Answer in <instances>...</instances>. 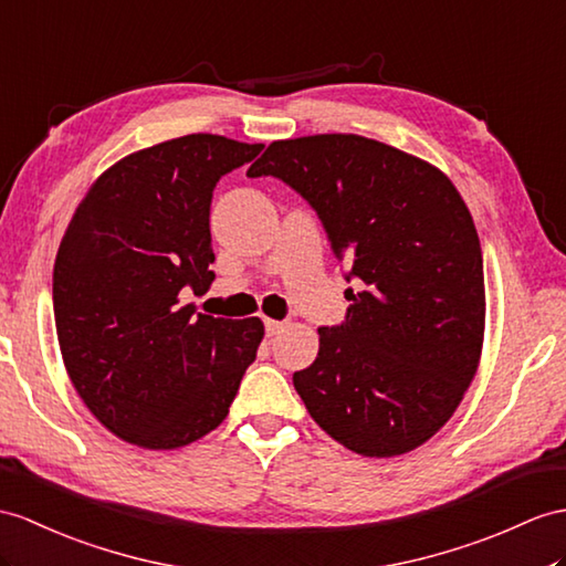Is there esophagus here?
Masks as SVG:
<instances>
[{
  "label": "esophagus",
  "instance_id": "34e87169",
  "mask_svg": "<svg viewBox=\"0 0 566 566\" xmlns=\"http://www.w3.org/2000/svg\"><path fill=\"white\" fill-rule=\"evenodd\" d=\"M264 326H266V336L269 338H273V336H279L281 331H283V326H285V322H275V319H264Z\"/></svg>",
  "mask_w": 566,
  "mask_h": 566
}]
</instances>
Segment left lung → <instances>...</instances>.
Wrapping results in <instances>:
<instances>
[{
    "label": "left lung",
    "instance_id": "8db88e82",
    "mask_svg": "<svg viewBox=\"0 0 566 566\" xmlns=\"http://www.w3.org/2000/svg\"><path fill=\"white\" fill-rule=\"evenodd\" d=\"M293 187L319 216L360 293L319 328L295 391L326 434L371 459L442 430L478 371L485 275L471 211L434 165L357 134L273 142L250 170Z\"/></svg>",
    "mask_w": 566,
    "mask_h": 566
}]
</instances>
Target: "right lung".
I'll use <instances>...</instances> for the list:
<instances>
[{
	"label": "right lung",
	"mask_w": 566,
	"mask_h": 566,
	"mask_svg": "<svg viewBox=\"0 0 566 566\" xmlns=\"http://www.w3.org/2000/svg\"><path fill=\"white\" fill-rule=\"evenodd\" d=\"M264 148L187 134L107 168L69 223L52 275L66 375L109 432L144 449L197 442L226 420L264 324L182 305L213 283L216 182Z\"/></svg>",
	"instance_id": "1"
}]
</instances>
